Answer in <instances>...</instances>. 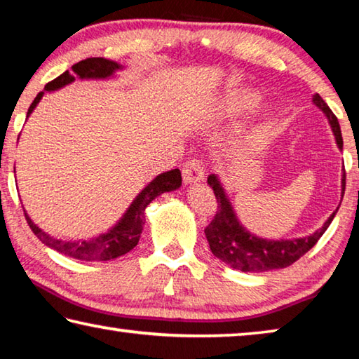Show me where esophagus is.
Here are the masks:
<instances>
[{
	"label": "esophagus",
	"mask_w": 359,
	"mask_h": 359,
	"mask_svg": "<svg viewBox=\"0 0 359 359\" xmlns=\"http://www.w3.org/2000/svg\"><path fill=\"white\" fill-rule=\"evenodd\" d=\"M182 177H184L185 185L198 184L204 179V168L198 160H190L182 169Z\"/></svg>",
	"instance_id": "34e87169"
}]
</instances>
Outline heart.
<instances>
[{
	"instance_id": "b5f03b06",
	"label": "heart",
	"mask_w": 359,
	"mask_h": 359,
	"mask_svg": "<svg viewBox=\"0 0 359 359\" xmlns=\"http://www.w3.org/2000/svg\"><path fill=\"white\" fill-rule=\"evenodd\" d=\"M261 93L255 88H239L229 93L226 98L220 102V111L223 115H234L239 112L252 111L261 102Z\"/></svg>"
}]
</instances>
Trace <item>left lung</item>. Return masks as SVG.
Returning a JSON list of instances; mask_svg holds the SVG:
<instances>
[{
	"mask_svg": "<svg viewBox=\"0 0 359 359\" xmlns=\"http://www.w3.org/2000/svg\"><path fill=\"white\" fill-rule=\"evenodd\" d=\"M312 101L325 114L327 123L331 126L334 139H336L337 149L342 151L344 141L337 117L332 114L331 109L327 107V104L318 93L313 95ZM208 184L214 190L218 203V210L214 220L204 229L209 247L218 259H222L223 263H226L233 269H239L242 272H266L283 269V267L293 264L294 261L299 259L302 255H306L317 244L339 210V208L334 210L323 223V226L318 228L311 236L293 239H264L250 233L241 223L238 214H236L233 208V203H231L228 193L222 184V179L217 174L209 175ZM340 188H342L340 194L344 196L345 169H342Z\"/></svg>",
	"mask_w": 359,
	"mask_h": 359,
	"instance_id": "1",
	"label": "left lung"
}]
</instances>
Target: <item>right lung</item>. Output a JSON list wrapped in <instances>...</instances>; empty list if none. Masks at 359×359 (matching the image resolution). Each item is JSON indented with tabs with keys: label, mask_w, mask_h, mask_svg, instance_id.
<instances>
[{
	"label": "right lung",
	"mask_w": 359,
	"mask_h": 359,
	"mask_svg": "<svg viewBox=\"0 0 359 359\" xmlns=\"http://www.w3.org/2000/svg\"><path fill=\"white\" fill-rule=\"evenodd\" d=\"M125 66L118 65L114 60H107L102 57L87 58L82 60L76 65L71 66L69 71H65L62 76L53 79L52 82H48L44 90L38 93L34 101L29 106L27 112V118L32 115L34 107L39 104L44 93L48 92H57V90L66 87L79 79V81H109V79L115 77V72L121 71ZM182 185V174L179 169H171V171L158 174L156 177L149 182L141 191L137 193V196L133 199V203L128 205V209L125 210V214L120 217V220L114 224L112 228H109L106 233H101L95 238L81 239V241H63L58 238H53L44 229H41L36 224L32 217L25 212L27 222L32 228L33 233L38 236V239L46 244L47 247L53 248L60 253L66 255V257L81 259V261H109L118 257H123L125 253L131 252L133 248L137 245L139 239H141L144 224H145V208L154 201L155 198L166 191L179 190Z\"/></svg>",
	"instance_id": "obj_1"
}]
</instances>
